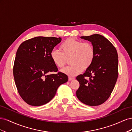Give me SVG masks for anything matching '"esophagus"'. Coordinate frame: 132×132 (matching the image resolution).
<instances>
[{"label":"esophagus","instance_id":"1","mask_svg":"<svg viewBox=\"0 0 132 132\" xmlns=\"http://www.w3.org/2000/svg\"><path fill=\"white\" fill-rule=\"evenodd\" d=\"M75 79L74 78H72V77H69L68 78V80L69 81H71V80H74Z\"/></svg>","mask_w":132,"mask_h":132}]
</instances>
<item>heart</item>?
Returning a JSON list of instances; mask_svg holds the SVG:
<instances>
[{
	"instance_id": "1",
	"label": "heart",
	"mask_w": 132,
	"mask_h": 132,
	"mask_svg": "<svg viewBox=\"0 0 132 132\" xmlns=\"http://www.w3.org/2000/svg\"><path fill=\"white\" fill-rule=\"evenodd\" d=\"M61 51L53 50L51 58L58 68H62L70 58V66L62 70L69 77H74L86 70L91 65L95 55L94 47L90 42H82L73 38H69L60 46Z\"/></svg>"
}]
</instances>
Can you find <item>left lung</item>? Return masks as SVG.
Instances as JSON below:
<instances>
[{
	"mask_svg": "<svg viewBox=\"0 0 132 132\" xmlns=\"http://www.w3.org/2000/svg\"><path fill=\"white\" fill-rule=\"evenodd\" d=\"M80 38L91 42L95 55L91 65L77 77L80 86L76 95L84 104L98 106L109 98L116 83L118 75L117 52L112 44L101 35Z\"/></svg>",
	"mask_w": 132,
	"mask_h": 132,
	"instance_id": "obj_1",
	"label": "left lung"
}]
</instances>
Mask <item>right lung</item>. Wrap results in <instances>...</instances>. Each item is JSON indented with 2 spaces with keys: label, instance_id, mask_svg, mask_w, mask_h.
<instances>
[{
  "label": "right lung",
  "instance_id": "add662e5",
  "mask_svg": "<svg viewBox=\"0 0 132 132\" xmlns=\"http://www.w3.org/2000/svg\"><path fill=\"white\" fill-rule=\"evenodd\" d=\"M61 37L38 36L20 45L16 54L13 74L18 93L23 100L33 106L50 102L58 87L68 80V76L57 72L51 52L61 42Z\"/></svg>",
  "mask_w": 132,
  "mask_h": 132
}]
</instances>
